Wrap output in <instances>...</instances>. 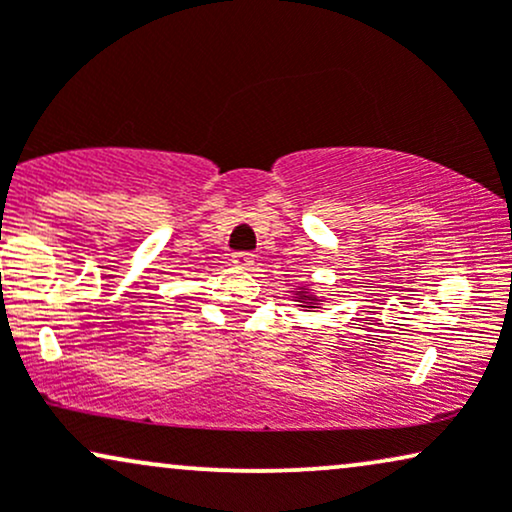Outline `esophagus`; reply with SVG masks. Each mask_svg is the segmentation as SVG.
<instances>
[{"label": "esophagus", "instance_id": "34e87169", "mask_svg": "<svg viewBox=\"0 0 512 512\" xmlns=\"http://www.w3.org/2000/svg\"><path fill=\"white\" fill-rule=\"evenodd\" d=\"M232 263L237 265V268H251L254 265V254H249V251H235L232 254Z\"/></svg>", "mask_w": 512, "mask_h": 512}]
</instances>
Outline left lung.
<instances>
[{"label": "left lung", "instance_id": "1", "mask_svg": "<svg viewBox=\"0 0 512 512\" xmlns=\"http://www.w3.org/2000/svg\"><path fill=\"white\" fill-rule=\"evenodd\" d=\"M298 298H301L303 308H317V298L313 294H308V291H303V294H296Z\"/></svg>", "mask_w": 512, "mask_h": 512}]
</instances>
